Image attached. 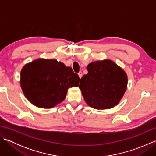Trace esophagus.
Here are the masks:
<instances>
[{"mask_svg": "<svg viewBox=\"0 0 156 156\" xmlns=\"http://www.w3.org/2000/svg\"><path fill=\"white\" fill-rule=\"evenodd\" d=\"M78 74V76H79V78H81L82 77V72H79Z\"/></svg>", "mask_w": 156, "mask_h": 156, "instance_id": "esophagus-1", "label": "esophagus"}]
</instances>
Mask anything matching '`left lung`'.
<instances>
[{"instance_id":"8db88e82","label":"left lung","mask_w":156,"mask_h":156,"mask_svg":"<svg viewBox=\"0 0 156 156\" xmlns=\"http://www.w3.org/2000/svg\"><path fill=\"white\" fill-rule=\"evenodd\" d=\"M88 74L80 79V88L87 104L95 109H108L117 105L127 90L126 72L111 59L89 64Z\"/></svg>"}]
</instances>
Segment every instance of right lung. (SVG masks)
Instances as JSON below:
<instances>
[{"mask_svg":"<svg viewBox=\"0 0 156 156\" xmlns=\"http://www.w3.org/2000/svg\"><path fill=\"white\" fill-rule=\"evenodd\" d=\"M80 78L57 59L39 58L21 71L20 84L27 100L39 108H51L64 100L69 88L78 87Z\"/></svg>","mask_w":156,"mask_h":156,"instance_id":"obj_1","label":"right lung"}]
</instances>
